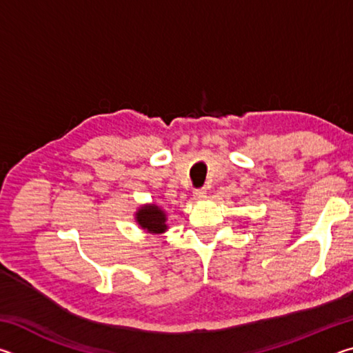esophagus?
Wrapping results in <instances>:
<instances>
[{
    "mask_svg": "<svg viewBox=\"0 0 353 353\" xmlns=\"http://www.w3.org/2000/svg\"><path fill=\"white\" fill-rule=\"evenodd\" d=\"M205 196H207V190L205 188L194 190V198L196 199H202V198H205Z\"/></svg>",
    "mask_w": 353,
    "mask_h": 353,
    "instance_id": "esophagus-1",
    "label": "esophagus"
}]
</instances>
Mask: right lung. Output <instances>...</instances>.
I'll return each mask as SVG.
<instances>
[{
  "label": "right lung",
  "mask_w": 353,
  "mask_h": 353,
  "mask_svg": "<svg viewBox=\"0 0 353 353\" xmlns=\"http://www.w3.org/2000/svg\"><path fill=\"white\" fill-rule=\"evenodd\" d=\"M137 221H139L143 229L152 232V234H160V232L166 230V216L157 205L141 207L137 213Z\"/></svg>",
  "instance_id": "right-lung-1"
}]
</instances>
